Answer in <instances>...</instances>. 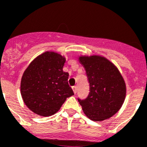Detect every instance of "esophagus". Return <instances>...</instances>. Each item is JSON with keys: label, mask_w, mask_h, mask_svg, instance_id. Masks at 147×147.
I'll return each mask as SVG.
<instances>
[{"label": "esophagus", "mask_w": 147, "mask_h": 147, "mask_svg": "<svg viewBox=\"0 0 147 147\" xmlns=\"http://www.w3.org/2000/svg\"><path fill=\"white\" fill-rule=\"evenodd\" d=\"M72 89L73 91H74V94H76V92H77V86H72Z\"/></svg>", "instance_id": "esophagus-1"}]
</instances>
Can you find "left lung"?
Instances as JSON below:
<instances>
[{"label": "left lung", "instance_id": "1", "mask_svg": "<svg viewBox=\"0 0 147 147\" xmlns=\"http://www.w3.org/2000/svg\"><path fill=\"white\" fill-rule=\"evenodd\" d=\"M89 82V94L78 101L84 113L93 121H103L118 112L124 102L126 87L113 63L101 56L80 57Z\"/></svg>", "mask_w": 147, "mask_h": 147}]
</instances>
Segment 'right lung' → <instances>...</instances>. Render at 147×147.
Here are the masks:
<instances>
[{"mask_svg":"<svg viewBox=\"0 0 147 147\" xmlns=\"http://www.w3.org/2000/svg\"><path fill=\"white\" fill-rule=\"evenodd\" d=\"M65 58L46 52L29 65L22 75L21 94L31 111L49 116L60 110L67 98L74 94L69 86V74L63 71Z\"/></svg>","mask_w":147,"mask_h":147,"instance_id":"right-lung-1","label":"right lung"}]
</instances>
